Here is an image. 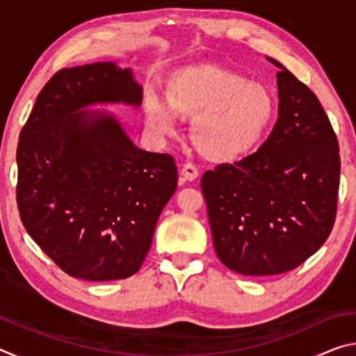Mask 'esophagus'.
Segmentation results:
<instances>
[{
  "mask_svg": "<svg viewBox=\"0 0 356 356\" xmlns=\"http://www.w3.org/2000/svg\"><path fill=\"white\" fill-rule=\"evenodd\" d=\"M180 174H182L186 180H195L200 176V170H197L195 163H185L180 168Z\"/></svg>",
  "mask_w": 356,
  "mask_h": 356,
  "instance_id": "esophagus-1",
  "label": "esophagus"
}]
</instances>
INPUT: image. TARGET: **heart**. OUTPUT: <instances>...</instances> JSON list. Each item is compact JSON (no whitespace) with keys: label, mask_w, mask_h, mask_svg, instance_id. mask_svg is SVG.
Here are the masks:
<instances>
[{"label":"heart","mask_w":356,"mask_h":356,"mask_svg":"<svg viewBox=\"0 0 356 356\" xmlns=\"http://www.w3.org/2000/svg\"><path fill=\"white\" fill-rule=\"evenodd\" d=\"M165 100L150 92L144 100L147 125L159 135L177 130V117L191 118L190 136L213 160L251 152L275 118V99L262 84L213 65L185 67L168 78Z\"/></svg>","instance_id":"heart-1"}]
</instances>
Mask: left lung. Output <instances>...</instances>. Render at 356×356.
<instances>
[{"label":"left lung","mask_w":356,"mask_h":356,"mask_svg":"<svg viewBox=\"0 0 356 356\" xmlns=\"http://www.w3.org/2000/svg\"><path fill=\"white\" fill-rule=\"evenodd\" d=\"M278 72L280 110L261 149L206 171L201 190L220 261L232 272H291L333 229L339 144L316 94L286 67Z\"/></svg>","instance_id":"obj_1"}]
</instances>
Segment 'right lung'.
Listing matches in <instances>:
<instances>
[{"instance_id":"right-lung-1","label":"right lung","mask_w":356,"mask_h":356,"mask_svg":"<svg viewBox=\"0 0 356 356\" xmlns=\"http://www.w3.org/2000/svg\"><path fill=\"white\" fill-rule=\"evenodd\" d=\"M129 69H61L39 92L17 146L23 226L59 268L86 281L124 280L147 256L156 220L177 188L170 154L138 149L105 102L140 105Z\"/></svg>"}]
</instances>
